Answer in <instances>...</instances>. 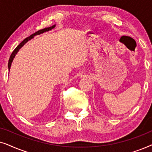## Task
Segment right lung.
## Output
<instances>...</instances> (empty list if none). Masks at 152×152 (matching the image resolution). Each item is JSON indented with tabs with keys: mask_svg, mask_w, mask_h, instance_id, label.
<instances>
[{
	"mask_svg": "<svg viewBox=\"0 0 152 152\" xmlns=\"http://www.w3.org/2000/svg\"><path fill=\"white\" fill-rule=\"evenodd\" d=\"M55 25H54V26H51V27H49V28H46L42 29V30H40L37 31V32L34 33V34H32V35H30V37H27V38L25 39L22 42L20 43V44L18 45V46L16 47L15 49L14 50V51L12 52L11 56H10V59H9V62H8V68H9V71H10V67H11V65H12V61H13V59H14V57H15V56H16V53H18V50H20V48H22L23 46V45H24L25 44H26V43L27 42H28V41H30V39H32L33 38V37H34V36H36V35H39V34H42V33H43V32H48V31H49V30H51L52 29H53L54 28H55Z\"/></svg>",
	"mask_w": 152,
	"mask_h": 152,
	"instance_id": "1",
	"label": "right lung"
}]
</instances>
